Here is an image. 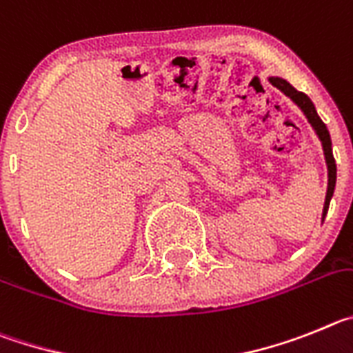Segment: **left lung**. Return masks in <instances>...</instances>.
<instances>
[{"mask_svg": "<svg viewBox=\"0 0 353 353\" xmlns=\"http://www.w3.org/2000/svg\"><path fill=\"white\" fill-rule=\"evenodd\" d=\"M271 82H272V85H276L279 91H283L287 97H290L292 100H294L295 103H297V105L303 109V112L306 114V117H307V121H310L311 126L316 130L320 141H322L323 153H325L327 169H329V186H327L325 205H323V218H325L327 209H329V202H331V196H332V193H334V186H336V161H334V157H332V148H331L332 144H331V135H329V130H327L325 123H323L322 119L319 117V114H316L313 101H311L306 94L301 93V91H297L295 88H292V85L288 84L287 81H283V79L272 77Z\"/></svg>", "mask_w": 353, "mask_h": 353, "instance_id": "8db88e82", "label": "left lung"}]
</instances>
